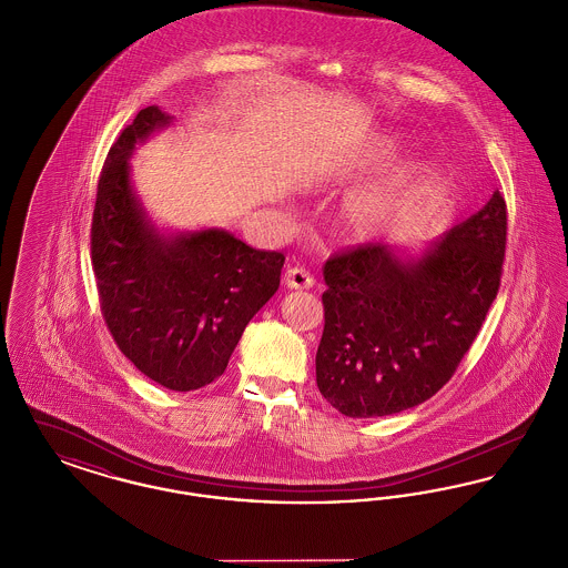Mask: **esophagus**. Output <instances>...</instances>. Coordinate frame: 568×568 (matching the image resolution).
Listing matches in <instances>:
<instances>
[{
	"mask_svg": "<svg viewBox=\"0 0 568 568\" xmlns=\"http://www.w3.org/2000/svg\"><path fill=\"white\" fill-rule=\"evenodd\" d=\"M285 285L292 290H311L315 285V276L302 266H294L285 272Z\"/></svg>",
	"mask_w": 568,
	"mask_h": 568,
	"instance_id": "esophagus-1",
	"label": "esophagus"
}]
</instances>
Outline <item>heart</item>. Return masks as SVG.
<instances>
[{
  "instance_id": "b5f03b06",
  "label": "heart",
  "mask_w": 568,
  "mask_h": 568,
  "mask_svg": "<svg viewBox=\"0 0 568 568\" xmlns=\"http://www.w3.org/2000/svg\"><path fill=\"white\" fill-rule=\"evenodd\" d=\"M392 151H394V144L383 142L377 149L378 160L389 158ZM419 185H422V179L417 174L405 172L392 179L389 183H385L383 187L353 195L343 211L347 232L355 239L377 236L405 215L415 195L419 193Z\"/></svg>"
}]
</instances>
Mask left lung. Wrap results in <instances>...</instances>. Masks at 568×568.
Segmentation results:
<instances>
[{
	"mask_svg": "<svg viewBox=\"0 0 568 568\" xmlns=\"http://www.w3.org/2000/svg\"><path fill=\"white\" fill-rule=\"evenodd\" d=\"M507 204L486 206L419 260L385 244L334 253L324 266L317 387L343 415L383 417L422 405L454 377L496 300Z\"/></svg>",
	"mask_w": 568,
	"mask_h": 568,
	"instance_id": "1",
	"label": "left lung"
}]
</instances>
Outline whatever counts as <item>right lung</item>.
Here are the masks:
<instances>
[{
  "instance_id": "add662e5",
  "label": "right lung",
  "mask_w": 568,
  "mask_h": 568,
  "mask_svg": "<svg viewBox=\"0 0 568 568\" xmlns=\"http://www.w3.org/2000/svg\"><path fill=\"white\" fill-rule=\"evenodd\" d=\"M149 106L110 146L91 219V262L100 308L116 347L172 392H193L227 368L251 317L274 296L285 255L257 251L223 230L163 239L132 185L138 140L168 125Z\"/></svg>"
}]
</instances>
